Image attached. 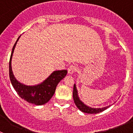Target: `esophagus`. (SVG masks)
Returning <instances> with one entry per match:
<instances>
[{
    "mask_svg": "<svg viewBox=\"0 0 133 133\" xmlns=\"http://www.w3.org/2000/svg\"><path fill=\"white\" fill-rule=\"evenodd\" d=\"M76 70H77V68H76V65H71L69 67V68H68V73L70 75H72L75 72H76Z\"/></svg>",
    "mask_w": 133,
    "mask_h": 133,
    "instance_id": "1",
    "label": "esophagus"
}]
</instances>
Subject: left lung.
I'll return each instance as SVG.
<instances>
[{
  "mask_svg": "<svg viewBox=\"0 0 133 133\" xmlns=\"http://www.w3.org/2000/svg\"><path fill=\"white\" fill-rule=\"evenodd\" d=\"M73 96L74 102L75 105H76V107H77V108H78V109H80L81 111H82V112H86V113H89V114L99 113V112H102V111H104V110L108 109L109 107L110 106V105H109L108 107H105V108H90V107L88 106V105H85V104H84L78 98L77 90H76L75 84H74V87H73Z\"/></svg>",
  "mask_w": 133,
  "mask_h": 133,
  "instance_id": "8db88e82",
  "label": "left lung"
}]
</instances>
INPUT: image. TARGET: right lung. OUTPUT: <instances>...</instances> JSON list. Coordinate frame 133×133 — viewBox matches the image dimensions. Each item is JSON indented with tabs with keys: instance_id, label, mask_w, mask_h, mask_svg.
Returning <instances> with one entry per match:
<instances>
[{
	"instance_id": "obj_1",
	"label": "right lung",
	"mask_w": 133,
	"mask_h": 133,
	"mask_svg": "<svg viewBox=\"0 0 133 133\" xmlns=\"http://www.w3.org/2000/svg\"><path fill=\"white\" fill-rule=\"evenodd\" d=\"M16 41L12 49L11 54L9 62V75L12 85L21 98L28 102L37 105H41L48 102L55 92L58 84L66 76L68 71L60 70L53 72L48 78L42 83L34 86H28L18 82L15 78L11 69V58L17 41Z\"/></svg>"
}]
</instances>
